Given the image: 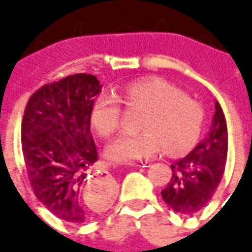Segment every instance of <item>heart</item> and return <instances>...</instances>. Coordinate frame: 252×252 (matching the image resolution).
<instances>
[{
    "label": "heart",
    "mask_w": 252,
    "mask_h": 252,
    "mask_svg": "<svg viewBox=\"0 0 252 252\" xmlns=\"http://www.w3.org/2000/svg\"><path fill=\"white\" fill-rule=\"evenodd\" d=\"M126 105L147 108L140 123L142 133H123L106 146L110 163L126 164L154 158L164 147L167 154L189 150L200 136L204 113L194 99L160 78H144L121 89ZM123 117L121 100L113 93L101 94L92 108V124L101 136L113 135Z\"/></svg>",
    "instance_id": "b5f03b06"
}]
</instances>
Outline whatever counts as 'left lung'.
I'll use <instances>...</instances> for the list:
<instances>
[{"mask_svg": "<svg viewBox=\"0 0 252 252\" xmlns=\"http://www.w3.org/2000/svg\"><path fill=\"white\" fill-rule=\"evenodd\" d=\"M228 153V132L220 104H215L211 131L185 158L171 164L173 175L162 198L177 213L193 216L212 200L221 182Z\"/></svg>", "mask_w": 252, "mask_h": 252, "instance_id": "obj_1", "label": "left lung"}]
</instances>
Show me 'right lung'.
I'll return each mask as SVG.
<instances>
[{
  "label": "right lung",
  "mask_w": 252,
  "mask_h": 252,
  "mask_svg": "<svg viewBox=\"0 0 252 252\" xmlns=\"http://www.w3.org/2000/svg\"><path fill=\"white\" fill-rule=\"evenodd\" d=\"M101 88L97 78L83 72L44 85L28 99L21 123L33 193L48 211L72 224L98 216L115 193L110 178L88 177L98 159L90 117Z\"/></svg>",
  "instance_id": "right-lung-1"
}]
</instances>
